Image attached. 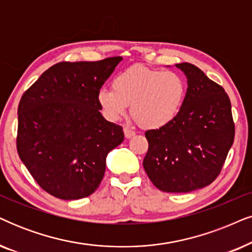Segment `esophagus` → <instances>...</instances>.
<instances>
[{
    "label": "esophagus",
    "instance_id": "1",
    "mask_svg": "<svg viewBox=\"0 0 252 252\" xmlns=\"http://www.w3.org/2000/svg\"><path fill=\"white\" fill-rule=\"evenodd\" d=\"M124 134H125V138L130 139L132 136L135 135V132H134V130H132L130 128H128V127H125V128H124Z\"/></svg>",
    "mask_w": 252,
    "mask_h": 252
}]
</instances>
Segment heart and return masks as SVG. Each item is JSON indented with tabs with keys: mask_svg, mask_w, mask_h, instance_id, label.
Wrapping results in <instances>:
<instances>
[{
	"mask_svg": "<svg viewBox=\"0 0 252 252\" xmlns=\"http://www.w3.org/2000/svg\"><path fill=\"white\" fill-rule=\"evenodd\" d=\"M185 94V81L175 71L130 67L113 78L112 89L98 91L97 100L107 119H120L130 105V113L140 126L158 129L176 119Z\"/></svg>",
	"mask_w": 252,
	"mask_h": 252,
	"instance_id": "b5f03b06",
	"label": "heart"
}]
</instances>
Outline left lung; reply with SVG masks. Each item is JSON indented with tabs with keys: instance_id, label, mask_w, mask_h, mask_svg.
I'll use <instances>...</instances> for the list:
<instances>
[{
	"instance_id": "obj_1",
	"label": "left lung",
	"mask_w": 252,
	"mask_h": 252,
	"mask_svg": "<svg viewBox=\"0 0 252 252\" xmlns=\"http://www.w3.org/2000/svg\"><path fill=\"white\" fill-rule=\"evenodd\" d=\"M188 78L181 112L169 125L145 133L143 168L163 192H191L220 174L234 142L231 104L224 89L189 62L176 64Z\"/></svg>"
}]
</instances>
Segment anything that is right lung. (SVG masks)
I'll use <instances>...</instances> for the list:
<instances>
[{
    "label": "right lung",
    "mask_w": 252,
    "mask_h": 252,
    "mask_svg": "<svg viewBox=\"0 0 252 252\" xmlns=\"http://www.w3.org/2000/svg\"><path fill=\"white\" fill-rule=\"evenodd\" d=\"M122 57L59 62L25 91L18 105L17 152L39 186L63 200L93 194L123 127L99 112L97 94Z\"/></svg>",
    "instance_id": "right-lung-1"
}]
</instances>
